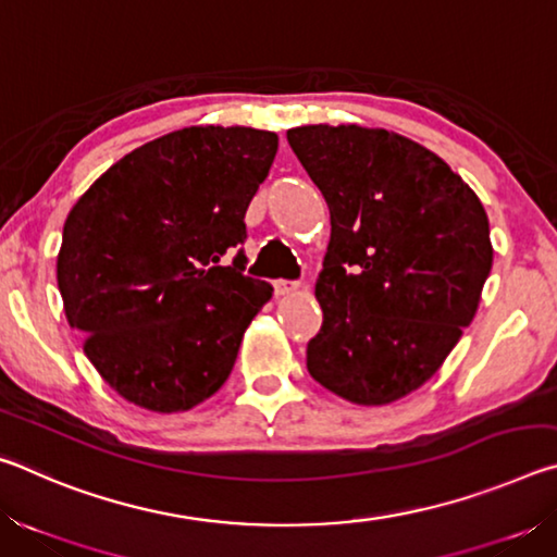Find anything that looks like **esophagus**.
<instances>
[{"label": "esophagus", "instance_id": "obj_1", "mask_svg": "<svg viewBox=\"0 0 557 557\" xmlns=\"http://www.w3.org/2000/svg\"><path fill=\"white\" fill-rule=\"evenodd\" d=\"M299 289V282H289V280H275V295L285 297L292 295V292Z\"/></svg>", "mask_w": 557, "mask_h": 557}]
</instances>
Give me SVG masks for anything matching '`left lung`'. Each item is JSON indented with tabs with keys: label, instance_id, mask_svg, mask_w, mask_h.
Segmentation results:
<instances>
[{
	"label": "left lung",
	"instance_id": "left-lung-1",
	"mask_svg": "<svg viewBox=\"0 0 557 557\" xmlns=\"http://www.w3.org/2000/svg\"><path fill=\"white\" fill-rule=\"evenodd\" d=\"M287 143L332 215L309 375L354 405L400 400L440 371L476 314L494 262L484 206L445 159L398 132L305 125Z\"/></svg>",
	"mask_w": 557,
	"mask_h": 557
}]
</instances>
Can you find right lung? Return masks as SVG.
<instances>
[{"label": "right lung", "mask_w": 557, "mask_h": 557, "mask_svg": "<svg viewBox=\"0 0 557 557\" xmlns=\"http://www.w3.org/2000/svg\"><path fill=\"white\" fill-rule=\"evenodd\" d=\"M277 135L196 125L132 149L63 223L55 277L83 351L120 398L184 412L228 381L245 329L272 285L221 265L245 240V211Z\"/></svg>", "instance_id": "1"}]
</instances>
